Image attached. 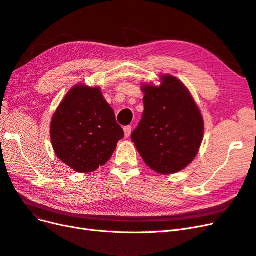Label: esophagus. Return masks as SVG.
<instances>
[{
  "mask_svg": "<svg viewBox=\"0 0 256 256\" xmlns=\"http://www.w3.org/2000/svg\"><path fill=\"white\" fill-rule=\"evenodd\" d=\"M131 126H126L125 128H124V132H125V138H129L130 134H131Z\"/></svg>",
  "mask_w": 256,
  "mask_h": 256,
  "instance_id": "esophagus-1",
  "label": "esophagus"
}]
</instances>
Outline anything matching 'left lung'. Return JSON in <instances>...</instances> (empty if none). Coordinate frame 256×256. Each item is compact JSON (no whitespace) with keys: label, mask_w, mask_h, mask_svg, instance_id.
Wrapping results in <instances>:
<instances>
[{"label":"left lung","mask_w":256,"mask_h":256,"mask_svg":"<svg viewBox=\"0 0 256 256\" xmlns=\"http://www.w3.org/2000/svg\"><path fill=\"white\" fill-rule=\"evenodd\" d=\"M144 113L131 140L145 164L159 174H175L198 154L204 120L186 85L171 74L143 84Z\"/></svg>","instance_id":"left-lung-1"}]
</instances>
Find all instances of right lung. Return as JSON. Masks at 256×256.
<instances>
[{
	"mask_svg": "<svg viewBox=\"0 0 256 256\" xmlns=\"http://www.w3.org/2000/svg\"><path fill=\"white\" fill-rule=\"evenodd\" d=\"M50 136L62 162L78 173H90L112 157L124 131L100 88L80 83L54 112Z\"/></svg>",
	"mask_w": 256,
	"mask_h": 256,
	"instance_id": "obj_1",
	"label": "right lung"
}]
</instances>
